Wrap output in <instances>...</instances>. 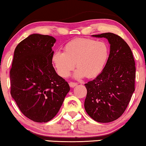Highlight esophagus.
Returning a JSON list of instances; mask_svg holds the SVG:
<instances>
[{
  "mask_svg": "<svg viewBox=\"0 0 146 146\" xmlns=\"http://www.w3.org/2000/svg\"><path fill=\"white\" fill-rule=\"evenodd\" d=\"M69 85H70V87H74L75 86H76L78 84H77L76 83H74V82H70Z\"/></svg>",
  "mask_w": 146,
  "mask_h": 146,
  "instance_id": "esophagus-1",
  "label": "esophagus"
}]
</instances>
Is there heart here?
I'll return each mask as SVG.
<instances>
[{"label":"heart","mask_w":146,"mask_h":146,"mask_svg":"<svg viewBox=\"0 0 146 146\" xmlns=\"http://www.w3.org/2000/svg\"><path fill=\"white\" fill-rule=\"evenodd\" d=\"M109 56L107 44L92 39L78 38L68 42L63 47V52L56 51L51 61L58 74L63 78L69 76L74 68H78L74 77L93 78L103 70Z\"/></svg>","instance_id":"1"}]
</instances>
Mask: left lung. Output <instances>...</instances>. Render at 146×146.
Returning a JSON list of instances; mask_svg holds the SVG:
<instances>
[{
  "mask_svg": "<svg viewBox=\"0 0 146 146\" xmlns=\"http://www.w3.org/2000/svg\"><path fill=\"white\" fill-rule=\"evenodd\" d=\"M107 38L110 54L103 70L85 84V109L98 122L108 123L124 113L135 92V63L131 49L119 35L105 33L92 35Z\"/></svg>",
  "mask_w": 146,
  "mask_h": 146,
  "instance_id": "left-lung-1",
  "label": "left lung"
}]
</instances>
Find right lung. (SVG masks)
I'll return each mask as SVG.
<instances>
[{"mask_svg": "<svg viewBox=\"0 0 146 146\" xmlns=\"http://www.w3.org/2000/svg\"><path fill=\"white\" fill-rule=\"evenodd\" d=\"M55 42L52 36L32 34L14 51L10 70L11 97L22 113L35 122L51 120L70 90L52 66Z\"/></svg>", "mask_w": 146, "mask_h": 146, "instance_id": "obj_1", "label": "right lung"}]
</instances>
